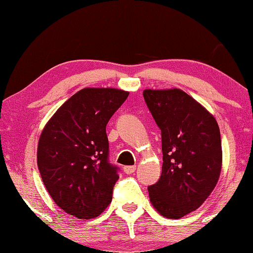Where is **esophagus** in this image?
<instances>
[{"instance_id": "34e87169", "label": "esophagus", "mask_w": 253, "mask_h": 253, "mask_svg": "<svg viewBox=\"0 0 253 253\" xmlns=\"http://www.w3.org/2000/svg\"><path fill=\"white\" fill-rule=\"evenodd\" d=\"M136 170V166H125L124 168V172L126 174H132Z\"/></svg>"}]
</instances>
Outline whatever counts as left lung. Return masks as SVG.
Instances as JSON below:
<instances>
[{
  "mask_svg": "<svg viewBox=\"0 0 253 253\" xmlns=\"http://www.w3.org/2000/svg\"><path fill=\"white\" fill-rule=\"evenodd\" d=\"M143 95L162 131V175L148 186L149 200L161 215L181 219L200 208L219 181L220 128L213 115L181 89H145Z\"/></svg>",
  "mask_w": 253,
  "mask_h": 253,
  "instance_id": "8db88e82",
  "label": "left lung"
}]
</instances>
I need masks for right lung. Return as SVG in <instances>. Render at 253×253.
I'll return each instance as SVG.
<instances>
[{"mask_svg": "<svg viewBox=\"0 0 253 253\" xmlns=\"http://www.w3.org/2000/svg\"><path fill=\"white\" fill-rule=\"evenodd\" d=\"M129 92L84 88L55 111L42 130L37 161L51 198L66 213L93 219L113 199L119 178L108 162L106 126Z\"/></svg>", "mask_w": 253, "mask_h": 253, "instance_id": "add662e5", "label": "right lung"}]
</instances>
